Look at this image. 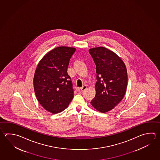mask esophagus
<instances>
[{"label": "esophagus", "instance_id": "1", "mask_svg": "<svg viewBox=\"0 0 160 160\" xmlns=\"http://www.w3.org/2000/svg\"><path fill=\"white\" fill-rule=\"evenodd\" d=\"M87 88V87L86 85H84L82 87L77 88V89H76V91H78V92H82V91H84L85 89H86Z\"/></svg>", "mask_w": 160, "mask_h": 160}]
</instances>
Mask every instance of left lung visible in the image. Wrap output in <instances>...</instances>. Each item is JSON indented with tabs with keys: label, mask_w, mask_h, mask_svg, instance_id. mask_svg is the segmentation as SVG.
<instances>
[{
	"label": "left lung",
	"mask_w": 160,
	"mask_h": 160,
	"mask_svg": "<svg viewBox=\"0 0 160 160\" xmlns=\"http://www.w3.org/2000/svg\"><path fill=\"white\" fill-rule=\"evenodd\" d=\"M89 52L96 66V96L91 102L97 111L106 112L123 98L128 76L126 67L114 52L104 47L90 48Z\"/></svg>",
	"instance_id": "obj_1"
}]
</instances>
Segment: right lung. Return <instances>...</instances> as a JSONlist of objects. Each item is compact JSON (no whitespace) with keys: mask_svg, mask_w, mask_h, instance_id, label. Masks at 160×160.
I'll use <instances>...</instances> for the list:
<instances>
[{"mask_svg":"<svg viewBox=\"0 0 160 160\" xmlns=\"http://www.w3.org/2000/svg\"><path fill=\"white\" fill-rule=\"evenodd\" d=\"M75 51L71 47L55 48L42 58L37 67L33 78L37 99L52 114L63 111L73 98L72 83L67 68Z\"/></svg>","mask_w":160,"mask_h":160,"instance_id":"1","label":"right lung"}]
</instances>
